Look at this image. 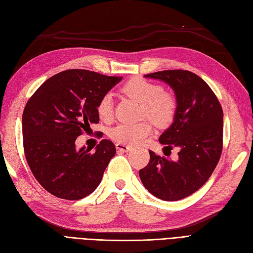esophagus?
I'll use <instances>...</instances> for the list:
<instances>
[{"label":"esophagus","instance_id":"esophagus-1","mask_svg":"<svg viewBox=\"0 0 253 253\" xmlns=\"http://www.w3.org/2000/svg\"><path fill=\"white\" fill-rule=\"evenodd\" d=\"M116 149L120 152H129L132 150V148L128 147V145H126L124 143H119V142L116 143Z\"/></svg>","mask_w":253,"mask_h":253}]
</instances>
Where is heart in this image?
Segmentation results:
<instances>
[{
  "instance_id": "1",
  "label": "heart",
  "mask_w": 253,
  "mask_h": 253,
  "mask_svg": "<svg viewBox=\"0 0 253 253\" xmlns=\"http://www.w3.org/2000/svg\"><path fill=\"white\" fill-rule=\"evenodd\" d=\"M122 91L141 104V118H148L159 126H166L173 122L178 108L177 98L172 91L165 90L160 84L134 77L125 84ZM96 110L102 121L109 122L113 119L114 100L111 93H105L100 97ZM152 132L151 122L142 121L137 125L119 124L110 129L109 136L119 143L137 144L147 139Z\"/></svg>"
}]
</instances>
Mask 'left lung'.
Returning a JSON list of instances; mask_svg holds the SVG:
<instances>
[{
    "instance_id": "8db88e82",
    "label": "left lung",
    "mask_w": 253,
    "mask_h": 253,
    "mask_svg": "<svg viewBox=\"0 0 253 253\" xmlns=\"http://www.w3.org/2000/svg\"><path fill=\"white\" fill-rule=\"evenodd\" d=\"M144 77L159 79L174 89L178 108L174 122L159 137L165 148H178L177 160L150 152L139 177L150 193L163 201H179L202 188L223 151V109L200 76L183 70L162 71Z\"/></svg>"
}]
</instances>
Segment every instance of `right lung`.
I'll use <instances>...</instances> for the list:
<instances>
[{
    "instance_id": "right-lung-1",
    "label": "right lung",
    "mask_w": 253,
    "mask_h": 253,
    "mask_svg": "<svg viewBox=\"0 0 253 253\" xmlns=\"http://www.w3.org/2000/svg\"><path fill=\"white\" fill-rule=\"evenodd\" d=\"M121 79L67 70L47 79L29 98L22 116L23 147L36 179L50 194L77 201L99 186L116 148L102 139L95 152L78 150L75 141L90 125L98 124L99 99Z\"/></svg>"
}]
</instances>
